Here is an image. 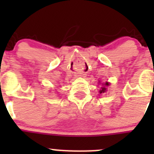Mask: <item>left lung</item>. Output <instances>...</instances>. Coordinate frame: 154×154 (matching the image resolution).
<instances>
[{
    "label": "left lung",
    "instance_id": "obj_1",
    "mask_svg": "<svg viewBox=\"0 0 154 154\" xmlns=\"http://www.w3.org/2000/svg\"><path fill=\"white\" fill-rule=\"evenodd\" d=\"M103 85H105V86L102 87L101 90H99V93H104V92H106V86H109V82H106V83H104Z\"/></svg>",
    "mask_w": 154,
    "mask_h": 154
}]
</instances>
